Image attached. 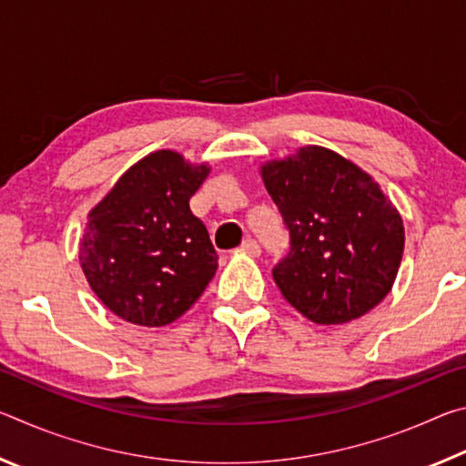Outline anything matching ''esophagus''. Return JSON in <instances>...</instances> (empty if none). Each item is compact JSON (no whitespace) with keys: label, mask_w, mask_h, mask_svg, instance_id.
Segmentation results:
<instances>
[{"label":"esophagus","mask_w":466,"mask_h":466,"mask_svg":"<svg viewBox=\"0 0 466 466\" xmlns=\"http://www.w3.org/2000/svg\"><path fill=\"white\" fill-rule=\"evenodd\" d=\"M240 250L247 252V255H250V257H258V255H261V247H258V242L252 240V238L244 240V242L240 244Z\"/></svg>","instance_id":"1"}]
</instances>
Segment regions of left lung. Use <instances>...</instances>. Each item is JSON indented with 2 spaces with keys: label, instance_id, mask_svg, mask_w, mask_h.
I'll list each match as a JSON object with an SVG mask.
<instances>
[{
  "label": "left lung",
  "instance_id": "left-lung-1",
  "mask_svg": "<svg viewBox=\"0 0 466 466\" xmlns=\"http://www.w3.org/2000/svg\"><path fill=\"white\" fill-rule=\"evenodd\" d=\"M261 177L289 230V255L273 269L283 298L317 325H343L380 304L405 228L376 180L320 146L265 162Z\"/></svg>",
  "mask_w": 466,
  "mask_h": 466
}]
</instances>
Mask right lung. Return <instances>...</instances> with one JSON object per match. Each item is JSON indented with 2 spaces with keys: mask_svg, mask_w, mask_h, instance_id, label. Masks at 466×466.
I'll return each instance as SVG.
<instances>
[{
  "mask_svg": "<svg viewBox=\"0 0 466 466\" xmlns=\"http://www.w3.org/2000/svg\"><path fill=\"white\" fill-rule=\"evenodd\" d=\"M208 175V164L157 149L92 208L80 265L94 294L119 319L139 327L170 325L216 275L218 252L188 208Z\"/></svg>",
  "mask_w": 466,
  "mask_h": 466,
  "instance_id": "add662e5",
  "label": "right lung"
}]
</instances>
